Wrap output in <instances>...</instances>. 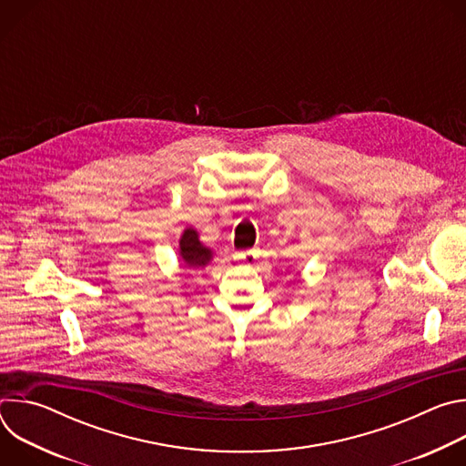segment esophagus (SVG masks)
I'll use <instances>...</instances> for the list:
<instances>
[{
	"mask_svg": "<svg viewBox=\"0 0 466 466\" xmlns=\"http://www.w3.org/2000/svg\"><path fill=\"white\" fill-rule=\"evenodd\" d=\"M256 258H258V250H243V252L234 254V259L238 263L245 265V268H252V265L256 263Z\"/></svg>",
	"mask_w": 466,
	"mask_h": 466,
	"instance_id": "esophagus-1",
	"label": "esophagus"
}]
</instances>
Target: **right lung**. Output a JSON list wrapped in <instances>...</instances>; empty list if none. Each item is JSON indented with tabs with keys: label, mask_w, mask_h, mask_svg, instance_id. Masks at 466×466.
<instances>
[{
	"label": "right lung",
	"mask_w": 466,
	"mask_h": 466,
	"mask_svg": "<svg viewBox=\"0 0 466 466\" xmlns=\"http://www.w3.org/2000/svg\"><path fill=\"white\" fill-rule=\"evenodd\" d=\"M178 256L187 269H205L214 259V250L198 239L193 227H186L178 239Z\"/></svg>",
	"instance_id": "obj_1"
}]
</instances>
